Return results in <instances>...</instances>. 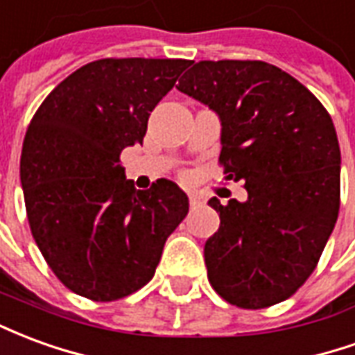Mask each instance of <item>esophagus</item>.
Instances as JSON below:
<instances>
[{"instance_id":"34e87169","label":"esophagus","mask_w":355,"mask_h":355,"mask_svg":"<svg viewBox=\"0 0 355 355\" xmlns=\"http://www.w3.org/2000/svg\"><path fill=\"white\" fill-rule=\"evenodd\" d=\"M188 200H190V207H201L205 203L203 196L198 192H188Z\"/></svg>"}]
</instances>
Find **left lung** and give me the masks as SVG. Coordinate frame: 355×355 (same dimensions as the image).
Returning a JSON list of instances; mask_svg holds the SVG:
<instances>
[{"instance_id":"1","label":"left lung","mask_w":355,"mask_h":355,"mask_svg":"<svg viewBox=\"0 0 355 355\" xmlns=\"http://www.w3.org/2000/svg\"><path fill=\"white\" fill-rule=\"evenodd\" d=\"M178 80L220 119V163L247 201L209 205L220 226L205 243L213 289L239 308L289 298L320 261L340 205V148L315 96L261 60H201Z\"/></svg>"}]
</instances>
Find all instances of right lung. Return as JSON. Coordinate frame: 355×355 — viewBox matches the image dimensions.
Listing matches in <instances>:
<instances>
[{
    "instance_id": "1",
    "label": "right lung",
    "mask_w": 355,
    "mask_h": 355,
    "mask_svg": "<svg viewBox=\"0 0 355 355\" xmlns=\"http://www.w3.org/2000/svg\"><path fill=\"white\" fill-rule=\"evenodd\" d=\"M190 60L102 58L53 89L30 121L20 182L28 223L68 289L117 300L154 277L188 196L159 178L137 190L119 154L142 144L148 117Z\"/></svg>"
}]
</instances>
